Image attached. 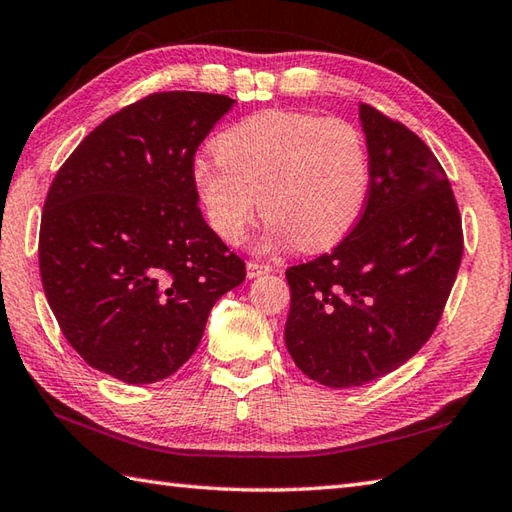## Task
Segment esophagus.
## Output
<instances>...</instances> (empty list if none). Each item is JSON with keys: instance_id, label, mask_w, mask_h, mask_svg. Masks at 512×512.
<instances>
[{"instance_id": "esophagus-1", "label": "esophagus", "mask_w": 512, "mask_h": 512, "mask_svg": "<svg viewBox=\"0 0 512 512\" xmlns=\"http://www.w3.org/2000/svg\"><path fill=\"white\" fill-rule=\"evenodd\" d=\"M270 270H273V266L262 264V262H248V266H246V273H248L250 279L259 277V275H266V273H270Z\"/></svg>"}]
</instances>
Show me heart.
I'll use <instances>...</instances> for the list:
<instances>
[{"label":"heart","mask_w":512,"mask_h":512,"mask_svg":"<svg viewBox=\"0 0 512 512\" xmlns=\"http://www.w3.org/2000/svg\"><path fill=\"white\" fill-rule=\"evenodd\" d=\"M210 228L228 244L244 237L262 202L264 248L335 244L368 195V150L346 119L264 110L217 139V157L193 164Z\"/></svg>","instance_id":"1"}]
</instances>
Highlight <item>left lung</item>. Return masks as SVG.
<instances>
[{
  "mask_svg": "<svg viewBox=\"0 0 512 512\" xmlns=\"http://www.w3.org/2000/svg\"><path fill=\"white\" fill-rule=\"evenodd\" d=\"M368 195L330 253L290 266L286 346L328 388L373 382L406 364L442 319L464 255L462 215L442 164L422 139L359 104Z\"/></svg>",
  "mask_w": 512,
  "mask_h": 512,
  "instance_id": "8db88e82",
  "label": "left lung"
}]
</instances>
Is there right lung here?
Segmentation results:
<instances>
[{"instance_id":"obj_1","label":"right lung","mask_w":512,"mask_h":512,"mask_svg":"<svg viewBox=\"0 0 512 512\" xmlns=\"http://www.w3.org/2000/svg\"><path fill=\"white\" fill-rule=\"evenodd\" d=\"M233 104L190 90L139 99L104 119L48 188V306L84 362L126 384H155L188 362L210 308L246 279L193 186L197 148Z\"/></svg>"}]
</instances>
